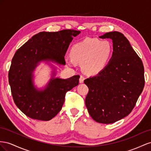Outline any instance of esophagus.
<instances>
[{
	"label": "esophagus",
	"mask_w": 151,
	"mask_h": 151,
	"mask_svg": "<svg viewBox=\"0 0 151 151\" xmlns=\"http://www.w3.org/2000/svg\"><path fill=\"white\" fill-rule=\"evenodd\" d=\"M84 80H85L84 76H80V80H79L80 83H83Z\"/></svg>",
	"instance_id": "obj_1"
}]
</instances>
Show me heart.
<instances>
[{"label":"heart","mask_w":151,"mask_h":151,"mask_svg":"<svg viewBox=\"0 0 151 151\" xmlns=\"http://www.w3.org/2000/svg\"><path fill=\"white\" fill-rule=\"evenodd\" d=\"M112 54L113 47L108 41L86 39L72 47L71 58H67L66 61L70 65L75 62L81 63L85 72L96 75L106 68Z\"/></svg>","instance_id":"heart-1"}]
</instances>
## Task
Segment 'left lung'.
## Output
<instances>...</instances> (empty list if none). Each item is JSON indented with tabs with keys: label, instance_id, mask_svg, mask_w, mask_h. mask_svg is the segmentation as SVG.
Masks as SVG:
<instances>
[{
	"label": "left lung",
	"instance_id": "1",
	"mask_svg": "<svg viewBox=\"0 0 151 151\" xmlns=\"http://www.w3.org/2000/svg\"><path fill=\"white\" fill-rule=\"evenodd\" d=\"M99 38L112 40L113 55L101 72L84 80L89 88L85 105L96 122L110 124L126 117L135 107L144 87V68L123 34L112 32Z\"/></svg>",
	"mask_w": 151,
	"mask_h": 151
}]
</instances>
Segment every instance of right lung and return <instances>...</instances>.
<instances>
[{
	"label": "right lung",
	"mask_w": 151,
	"mask_h": 151,
	"mask_svg": "<svg viewBox=\"0 0 151 151\" xmlns=\"http://www.w3.org/2000/svg\"><path fill=\"white\" fill-rule=\"evenodd\" d=\"M80 33L74 29L57 32H42L33 36L16 52L9 71V83L15 104L29 118L49 121L61 110L65 95L79 83V75L68 79L55 78V68L50 63L65 65L64 56L69 45ZM41 62L54 69L44 89L34 85L33 71Z\"/></svg>",
	"instance_id": "right-lung-1"
}]
</instances>
